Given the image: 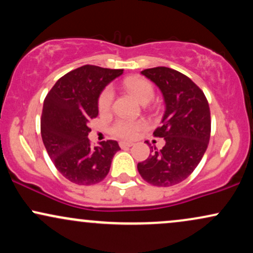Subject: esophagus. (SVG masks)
I'll use <instances>...</instances> for the list:
<instances>
[{
	"label": "esophagus",
	"mask_w": 253,
	"mask_h": 253,
	"mask_svg": "<svg viewBox=\"0 0 253 253\" xmlns=\"http://www.w3.org/2000/svg\"><path fill=\"white\" fill-rule=\"evenodd\" d=\"M119 145H120L121 149H125V147H130L133 145V143H130V141H120L119 143Z\"/></svg>",
	"instance_id": "esophagus-1"
}]
</instances>
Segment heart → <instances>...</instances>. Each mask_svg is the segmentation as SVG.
Here are the masks:
<instances>
[{
	"instance_id": "heart-1",
	"label": "heart",
	"mask_w": 253,
	"mask_h": 253,
	"mask_svg": "<svg viewBox=\"0 0 253 253\" xmlns=\"http://www.w3.org/2000/svg\"><path fill=\"white\" fill-rule=\"evenodd\" d=\"M124 86L127 91L134 96L140 103L146 104L155 97V88L149 81L143 80L138 77H128L124 81ZM113 98H114V92L112 88H106L98 96L97 106L101 113L109 112L112 108ZM145 127L144 121H134L126 120V119H120L115 121L112 126V133L115 136L123 139H133L135 138L139 130Z\"/></svg>"
}]
</instances>
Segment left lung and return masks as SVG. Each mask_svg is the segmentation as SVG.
<instances>
[{
    "mask_svg": "<svg viewBox=\"0 0 253 253\" xmlns=\"http://www.w3.org/2000/svg\"><path fill=\"white\" fill-rule=\"evenodd\" d=\"M161 89L165 102L162 126L153 135L164 138L165 145L138 171L147 183L171 187L184 181L201 162L211 138V110L207 98L189 77L173 69L158 66L141 71ZM149 144V141H146Z\"/></svg>",
    "mask_w": 253,
    "mask_h": 253,
    "instance_id": "1",
    "label": "left lung"
}]
</instances>
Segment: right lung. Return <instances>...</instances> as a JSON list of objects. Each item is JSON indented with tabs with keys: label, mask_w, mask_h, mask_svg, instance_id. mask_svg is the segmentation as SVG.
Masks as SVG:
<instances>
[{
	"label": "right lung",
	"mask_w": 253,
	"mask_h": 253,
	"mask_svg": "<svg viewBox=\"0 0 253 253\" xmlns=\"http://www.w3.org/2000/svg\"><path fill=\"white\" fill-rule=\"evenodd\" d=\"M124 70L83 65L57 81L43 100L40 129L54 167L80 185L96 184L108 175L118 141L90 145L89 123L98 115L101 91Z\"/></svg>",
	"instance_id": "1"
}]
</instances>
